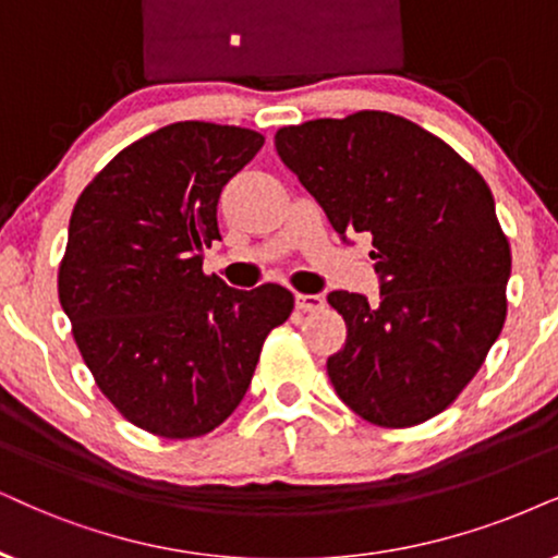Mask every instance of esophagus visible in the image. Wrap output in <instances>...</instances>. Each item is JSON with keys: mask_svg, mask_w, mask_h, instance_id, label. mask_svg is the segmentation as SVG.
<instances>
[{"mask_svg": "<svg viewBox=\"0 0 558 558\" xmlns=\"http://www.w3.org/2000/svg\"><path fill=\"white\" fill-rule=\"evenodd\" d=\"M295 306H299L301 312H319V308H324V295H319V293H299V295H295Z\"/></svg>", "mask_w": 558, "mask_h": 558, "instance_id": "esophagus-1", "label": "esophagus"}]
</instances>
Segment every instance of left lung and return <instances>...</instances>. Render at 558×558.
I'll use <instances>...</instances> for the list:
<instances>
[{"label":"left lung","instance_id":"1","mask_svg":"<svg viewBox=\"0 0 558 558\" xmlns=\"http://www.w3.org/2000/svg\"><path fill=\"white\" fill-rule=\"evenodd\" d=\"M275 149L337 234H371L380 301L331 291L348 324L327 361L337 397L378 427H412L458 399L507 316L512 255L482 174L393 112L275 133Z\"/></svg>","mask_w":558,"mask_h":558}]
</instances>
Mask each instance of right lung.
<instances>
[{"mask_svg": "<svg viewBox=\"0 0 558 558\" xmlns=\"http://www.w3.org/2000/svg\"><path fill=\"white\" fill-rule=\"evenodd\" d=\"M239 125L182 121L118 151L76 197L59 301L97 389L167 440L210 433L244 399L293 293L203 272L221 190L263 149Z\"/></svg>", "mask_w": 558, "mask_h": 558, "instance_id": "obj_1", "label": "right lung"}]
</instances>
